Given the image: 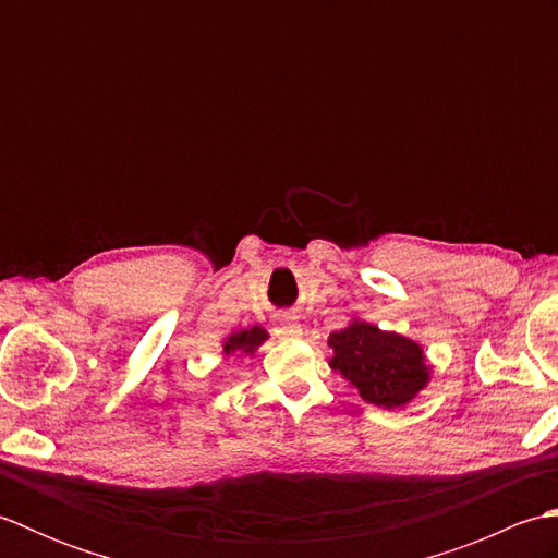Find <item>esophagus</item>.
Segmentation results:
<instances>
[{
	"mask_svg": "<svg viewBox=\"0 0 558 558\" xmlns=\"http://www.w3.org/2000/svg\"><path fill=\"white\" fill-rule=\"evenodd\" d=\"M276 333L282 340H294V338L302 336V326L294 322L292 316H280L278 324H276Z\"/></svg>",
	"mask_w": 558,
	"mask_h": 558,
	"instance_id": "1",
	"label": "esophagus"
}]
</instances>
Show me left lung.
I'll use <instances>...</instances> for the list:
<instances>
[{
    "mask_svg": "<svg viewBox=\"0 0 558 558\" xmlns=\"http://www.w3.org/2000/svg\"><path fill=\"white\" fill-rule=\"evenodd\" d=\"M328 348L333 350L330 369L376 408H405L432 378V364L420 342L362 318H352L345 328L330 333Z\"/></svg>",
    "mask_w": 558,
    "mask_h": 558,
    "instance_id": "8db88e82",
    "label": "left lung"
}]
</instances>
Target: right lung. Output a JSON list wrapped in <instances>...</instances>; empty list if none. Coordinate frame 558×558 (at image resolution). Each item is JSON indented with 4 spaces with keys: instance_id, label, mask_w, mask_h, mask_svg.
Returning <instances> with one entry per match:
<instances>
[{
    "instance_id": "1",
    "label": "right lung",
    "mask_w": 558,
    "mask_h": 558,
    "mask_svg": "<svg viewBox=\"0 0 558 558\" xmlns=\"http://www.w3.org/2000/svg\"><path fill=\"white\" fill-rule=\"evenodd\" d=\"M268 340L266 328L254 326V328H244V330H236V333L228 336L222 340V354L225 357H254V352L264 345Z\"/></svg>"
}]
</instances>
